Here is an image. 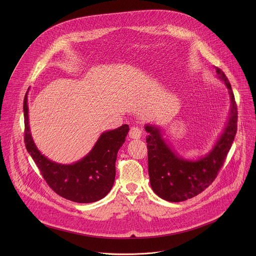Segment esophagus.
Returning <instances> with one entry per match:
<instances>
[{"label": "esophagus", "mask_w": 256, "mask_h": 256, "mask_svg": "<svg viewBox=\"0 0 256 256\" xmlns=\"http://www.w3.org/2000/svg\"><path fill=\"white\" fill-rule=\"evenodd\" d=\"M129 136L132 139H139L142 136V129L139 127H131L129 131Z\"/></svg>", "instance_id": "34e87169"}]
</instances>
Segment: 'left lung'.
Segmentation results:
<instances>
[{"label": "left lung", "mask_w": 256, "mask_h": 256, "mask_svg": "<svg viewBox=\"0 0 256 256\" xmlns=\"http://www.w3.org/2000/svg\"><path fill=\"white\" fill-rule=\"evenodd\" d=\"M218 78L228 90L230 117L226 128L212 150L197 160H189L174 152L164 140L160 130L146 125L148 166L154 192L170 202H182L204 191L215 180L234 140L238 128V108L230 84L216 67Z\"/></svg>", "instance_id": "left-lung-1"}]
</instances>
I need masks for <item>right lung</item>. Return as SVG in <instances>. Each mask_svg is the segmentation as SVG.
I'll return each mask as SVG.
<instances>
[{
    "mask_svg": "<svg viewBox=\"0 0 256 256\" xmlns=\"http://www.w3.org/2000/svg\"><path fill=\"white\" fill-rule=\"evenodd\" d=\"M24 143L44 180L61 197L76 203H92L106 197L115 180V162L129 126L104 132L92 150L80 160L61 164L48 160L37 148L30 129L28 96L24 102Z\"/></svg>",
    "mask_w": 256,
    "mask_h": 256,
    "instance_id": "add662e5",
    "label": "right lung"
}]
</instances>
